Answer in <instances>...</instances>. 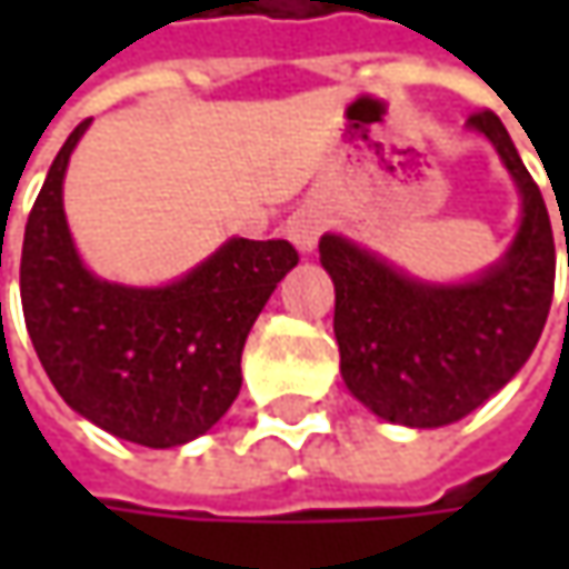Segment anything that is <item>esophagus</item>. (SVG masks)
Instances as JSON below:
<instances>
[{
  "mask_svg": "<svg viewBox=\"0 0 569 569\" xmlns=\"http://www.w3.org/2000/svg\"><path fill=\"white\" fill-rule=\"evenodd\" d=\"M326 230V214L319 208L307 206L295 211V218L288 221V240L295 243L300 252H313L317 250L319 233Z\"/></svg>",
  "mask_w": 569,
  "mask_h": 569,
  "instance_id": "obj_1",
  "label": "esophagus"
}]
</instances>
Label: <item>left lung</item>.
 <instances>
[{"label": "left lung", "instance_id": "8db88e82", "mask_svg": "<svg viewBox=\"0 0 569 569\" xmlns=\"http://www.w3.org/2000/svg\"><path fill=\"white\" fill-rule=\"evenodd\" d=\"M510 170L522 218L510 250L459 284L421 281L341 233L319 237L336 284L341 380L377 418L443 427L500 392L536 351L555 297V233L510 132L491 110L469 117Z\"/></svg>", "mask_w": 569, "mask_h": 569}]
</instances>
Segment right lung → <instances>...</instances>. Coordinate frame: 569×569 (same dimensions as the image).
Masks as SVG:
<instances>
[{
	"mask_svg": "<svg viewBox=\"0 0 569 569\" xmlns=\"http://www.w3.org/2000/svg\"><path fill=\"white\" fill-rule=\"evenodd\" d=\"M88 122L59 148L24 228L28 336L56 392L81 418L139 447H183L237 399L247 336L297 266V250L288 240L230 237L161 288L88 272L62 211L66 167Z\"/></svg>",
	"mask_w": 569,
	"mask_h": 569,
	"instance_id": "1",
	"label": "right lung"
}]
</instances>
